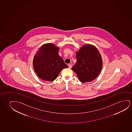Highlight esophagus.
<instances>
[{"instance_id":"obj_1","label":"esophagus","mask_w":132,"mask_h":132,"mask_svg":"<svg viewBox=\"0 0 132 132\" xmlns=\"http://www.w3.org/2000/svg\"><path fill=\"white\" fill-rule=\"evenodd\" d=\"M68 67H69L70 69H71V67H72V65H71V64H69V65H68Z\"/></svg>"}]
</instances>
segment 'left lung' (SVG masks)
I'll return each instance as SVG.
<instances>
[{"mask_svg": "<svg viewBox=\"0 0 132 132\" xmlns=\"http://www.w3.org/2000/svg\"><path fill=\"white\" fill-rule=\"evenodd\" d=\"M76 61L71 68L80 81L85 83L95 80L102 68V57L95 46L86 44L76 52Z\"/></svg>", "mask_w": 132, "mask_h": 132, "instance_id": "obj_1", "label": "left lung"}]
</instances>
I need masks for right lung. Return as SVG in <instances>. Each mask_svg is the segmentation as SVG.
I'll list each match as a JSON object with an SVG mask.
<instances>
[{
	"instance_id": "obj_1",
	"label": "right lung",
	"mask_w": 132,
	"mask_h": 132,
	"mask_svg": "<svg viewBox=\"0 0 132 132\" xmlns=\"http://www.w3.org/2000/svg\"><path fill=\"white\" fill-rule=\"evenodd\" d=\"M38 49L33 61L34 71L41 79L52 81L68 66L58 54L59 48L53 44H45Z\"/></svg>"
}]
</instances>
